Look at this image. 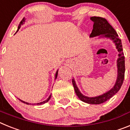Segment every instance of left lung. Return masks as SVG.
I'll return each mask as SVG.
<instances>
[{
	"instance_id": "1",
	"label": "left lung",
	"mask_w": 130,
	"mask_h": 130,
	"mask_svg": "<svg viewBox=\"0 0 130 130\" xmlns=\"http://www.w3.org/2000/svg\"><path fill=\"white\" fill-rule=\"evenodd\" d=\"M90 19L94 22L93 29L92 33L90 34V37L93 38L95 36H100V37L109 38L112 40L113 43L116 45V48L119 51V58L117 59V68H118V74L117 79L116 81L114 87L111 90L104 93V94L96 97H87L84 96L79 91L77 88L74 79H72V83L75 89V92L77 96L79 99L83 102L89 104H100L109 100L111 98L119 92L121 86L123 83L124 79L125 73V58L124 55L122 45L120 39H119V36L117 34L115 30L112 28V26L108 23L107 21L105 18L100 17H92Z\"/></svg>"
}]
</instances>
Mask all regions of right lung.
Returning <instances> with one entry per match:
<instances>
[{"instance_id": "add662e5", "label": "right lung", "mask_w": 130, "mask_h": 130, "mask_svg": "<svg viewBox=\"0 0 130 130\" xmlns=\"http://www.w3.org/2000/svg\"><path fill=\"white\" fill-rule=\"evenodd\" d=\"M25 18H24L23 19H22V21H21V22H20V24H19V26H18V30H17V32H18V30H19V28H20L21 26V25H22L24 23V22H25ZM16 32H15V33H16ZM57 75H58V70L57 71V72H56V74H55V79H57ZM51 94L49 96V98H48L46 100L43 101V102H40V103H38V104H33V105H41V104H45V103H46V102H47L48 101H49V100H50V98H51ZM19 100H20L21 102H23V103H24V104H27V105H31L30 103H28V102H24V101L21 100H20V99H19Z\"/></svg>"}]
</instances>
